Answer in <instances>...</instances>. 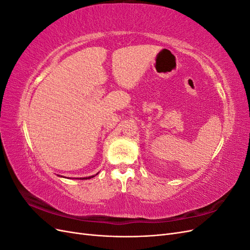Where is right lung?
<instances>
[{
    "label": "right lung",
    "mask_w": 250,
    "mask_h": 250,
    "mask_svg": "<svg viewBox=\"0 0 250 250\" xmlns=\"http://www.w3.org/2000/svg\"><path fill=\"white\" fill-rule=\"evenodd\" d=\"M92 177H94V176H89V177H84V178H80V179H89V178H92Z\"/></svg>",
    "instance_id": "add662e5"
}]
</instances>
